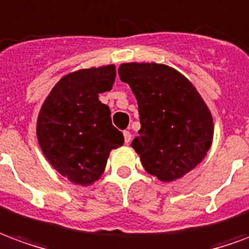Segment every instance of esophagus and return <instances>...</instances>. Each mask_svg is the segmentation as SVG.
Here are the masks:
<instances>
[{"mask_svg": "<svg viewBox=\"0 0 249 249\" xmlns=\"http://www.w3.org/2000/svg\"><path fill=\"white\" fill-rule=\"evenodd\" d=\"M124 141H125V144H129L130 142V139H132V135H130V132L129 130H124Z\"/></svg>", "mask_w": 249, "mask_h": 249, "instance_id": "34e87169", "label": "esophagus"}]
</instances>
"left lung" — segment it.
I'll return each mask as SVG.
<instances>
[{
	"label": "left lung",
	"mask_w": 249,
	"mask_h": 249,
	"mask_svg": "<svg viewBox=\"0 0 249 249\" xmlns=\"http://www.w3.org/2000/svg\"><path fill=\"white\" fill-rule=\"evenodd\" d=\"M139 105L141 129L132 141L146 172L175 181L203 161L213 139V119L197 89L171 66L126 62L119 68Z\"/></svg>",
	"instance_id": "1"
}]
</instances>
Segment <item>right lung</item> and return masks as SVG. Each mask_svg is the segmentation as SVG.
Returning <instances> with one entry per match:
<instances>
[{
  "mask_svg": "<svg viewBox=\"0 0 249 249\" xmlns=\"http://www.w3.org/2000/svg\"><path fill=\"white\" fill-rule=\"evenodd\" d=\"M116 66L68 73L53 87L37 117V140L57 172L77 185H92L105 171L109 153L123 145L108 105L98 94L113 87Z\"/></svg>",
  "mask_w": 249,
  "mask_h": 249,
  "instance_id": "1",
  "label": "right lung"
}]
</instances>
